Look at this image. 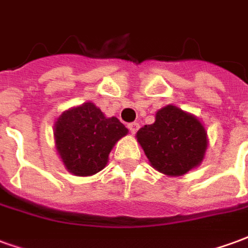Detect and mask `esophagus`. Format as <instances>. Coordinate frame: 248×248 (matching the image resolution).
Returning <instances> with one entry per match:
<instances>
[{
	"label": "esophagus",
	"instance_id": "34e87169",
	"mask_svg": "<svg viewBox=\"0 0 248 248\" xmlns=\"http://www.w3.org/2000/svg\"><path fill=\"white\" fill-rule=\"evenodd\" d=\"M127 127H129L131 134H135V133L138 131V129H140V124H138V122H133V124H130Z\"/></svg>",
	"mask_w": 248,
	"mask_h": 248
}]
</instances>
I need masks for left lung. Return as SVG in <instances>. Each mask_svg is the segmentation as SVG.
Here are the masks:
<instances>
[{
    "label": "left lung",
    "mask_w": 248,
    "mask_h": 248,
    "mask_svg": "<svg viewBox=\"0 0 248 248\" xmlns=\"http://www.w3.org/2000/svg\"><path fill=\"white\" fill-rule=\"evenodd\" d=\"M135 137L151 166L167 177H182L199 166L208 146L202 122L174 105L158 110L155 122Z\"/></svg>",
    "instance_id": "8db88e82"
}]
</instances>
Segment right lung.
Segmentation results:
<instances>
[{
	"instance_id": "1",
	"label": "right lung",
	"mask_w": 248,
	"mask_h": 248,
	"mask_svg": "<svg viewBox=\"0 0 248 248\" xmlns=\"http://www.w3.org/2000/svg\"><path fill=\"white\" fill-rule=\"evenodd\" d=\"M129 130L118 118H108L93 102L65 110L54 124V142L66 170L90 177L108 165V154Z\"/></svg>"
}]
</instances>
